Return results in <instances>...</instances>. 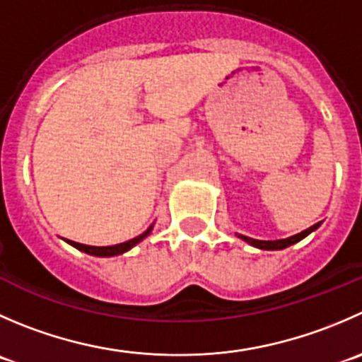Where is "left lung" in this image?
Returning a JSON list of instances; mask_svg holds the SVG:
<instances>
[{
  "instance_id": "left-lung-1",
  "label": "left lung",
  "mask_w": 362,
  "mask_h": 362,
  "mask_svg": "<svg viewBox=\"0 0 362 362\" xmlns=\"http://www.w3.org/2000/svg\"><path fill=\"white\" fill-rule=\"evenodd\" d=\"M322 223H317L313 224V226H310L308 230L300 231V233L297 235H292V237L288 238H279V240H256V238H251V237H245V235H238V238H242L244 242H247L249 245H252V247H258V249H263V251H279V249H285V247H290V245L297 244V242H300L303 238H306L308 235L313 233L315 230H317L318 226H320Z\"/></svg>"
}]
</instances>
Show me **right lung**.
<instances>
[{"mask_svg": "<svg viewBox=\"0 0 362 362\" xmlns=\"http://www.w3.org/2000/svg\"><path fill=\"white\" fill-rule=\"evenodd\" d=\"M152 230H153V224H150V226L146 228V231H143V233L138 235V237L131 238V240L122 242V244H115V245H100V247L99 245L79 244V242H74V240H66V242H69L70 245H74L76 249H79V251L86 252V255L99 256V258H111V256H118V255H124V252L131 251L136 244H139L143 238L148 237V235L152 233Z\"/></svg>", "mask_w": 362, "mask_h": 362, "instance_id": "obj_1", "label": "right lung"}]
</instances>
